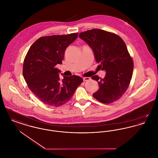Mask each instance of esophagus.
Listing matches in <instances>:
<instances>
[{"mask_svg": "<svg viewBox=\"0 0 158 158\" xmlns=\"http://www.w3.org/2000/svg\"><path fill=\"white\" fill-rule=\"evenodd\" d=\"M83 81H84V82L89 81H90V77H83Z\"/></svg>", "mask_w": 158, "mask_h": 158, "instance_id": "1", "label": "esophagus"}]
</instances>
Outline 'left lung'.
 <instances>
[{
  "instance_id": "left-lung-1",
  "label": "left lung",
  "mask_w": 158,
  "mask_h": 158,
  "mask_svg": "<svg viewBox=\"0 0 158 158\" xmlns=\"http://www.w3.org/2000/svg\"><path fill=\"white\" fill-rule=\"evenodd\" d=\"M79 37L93 50L95 60L100 63L98 66L106 72L104 78L92 77L99 86L94 98L104 104L117 101L127 89L134 68L124 41L118 35L100 29L81 32Z\"/></svg>"
}]
</instances>
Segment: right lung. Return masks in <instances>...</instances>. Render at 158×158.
I'll return each mask as SVG.
<instances>
[{
  "mask_svg": "<svg viewBox=\"0 0 158 158\" xmlns=\"http://www.w3.org/2000/svg\"><path fill=\"white\" fill-rule=\"evenodd\" d=\"M78 32L39 38L27 53L23 76L29 89L45 104L58 107L72 98L83 82L78 76H63L61 81L56 66L62 63L65 50L77 37Z\"/></svg>",
  "mask_w": 158,
  "mask_h": 158,
  "instance_id": "obj_1",
  "label": "right lung"
}]
</instances>
